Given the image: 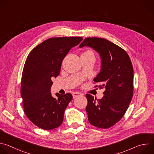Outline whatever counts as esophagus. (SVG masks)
Instances as JSON below:
<instances>
[{
  "mask_svg": "<svg viewBox=\"0 0 154 154\" xmlns=\"http://www.w3.org/2000/svg\"><path fill=\"white\" fill-rule=\"evenodd\" d=\"M83 94L82 93H80V92H74L72 95H73V98H75L76 97H80V96H82Z\"/></svg>",
  "mask_w": 154,
  "mask_h": 154,
  "instance_id": "esophagus-1",
  "label": "esophagus"
}]
</instances>
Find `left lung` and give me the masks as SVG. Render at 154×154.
<instances>
[{
	"instance_id": "1",
	"label": "left lung",
	"mask_w": 154,
	"mask_h": 154,
	"mask_svg": "<svg viewBox=\"0 0 154 154\" xmlns=\"http://www.w3.org/2000/svg\"><path fill=\"white\" fill-rule=\"evenodd\" d=\"M85 46L91 47L100 54L101 70L94 81L102 84L98 86L100 89H105V95L99 100L91 94H86L88 121L95 127L109 128L122 119L132 100V64L125 50L103 38H86L79 48Z\"/></svg>"
}]
</instances>
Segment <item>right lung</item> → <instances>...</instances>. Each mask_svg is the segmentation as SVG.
<instances>
[{
    "label": "right lung",
    "instance_id": "1",
    "mask_svg": "<svg viewBox=\"0 0 154 154\" xmlns=\"http://www.w3.org/2000/svg\"><path fill=\"white\" fill-rule=\"evenodd\" d=\"M83 38L53 37L35 47L25 62L20 86L24 112L38 128L51 130L60 126L64 112L72 99L70 93H51V77H57L62 61L69 50L79 45Z\"/></svg>",
    "mask_w": 154,
    "mask_h": 154
}]
</instances>
